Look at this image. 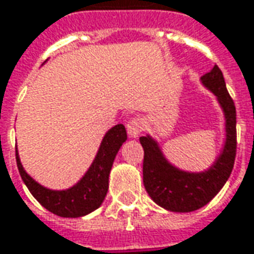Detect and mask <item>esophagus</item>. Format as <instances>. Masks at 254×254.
I'll use <instances>...</instances> for the list:
<instances>
[{
  "instance_id": "34e87169",
  "label": "esophagus",
  "mask_w": 254,
  "mask_h": 254,
  "mask_svg": "<svg viewBox=\"0 0 254 254\" xmlns=\"http://www.w3.org/2000/svg\"><path fill=\"white\" fill-rule=\"evenodd\" d=\"M142 130H144V122L141 119H138V117L131 119L128 124H127V131H128L130 137L132 138H137L142 132Z\"/></svg>"
}]
</instances>
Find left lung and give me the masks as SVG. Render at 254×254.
<instances>
[{
  "instance_id": "left-lung-1",
  "label": "left lung",
  "mask_w": 254,
  "mask_h": 254,
  "mask_svg": "<svg viewBox=\"0 0 254 254\" xmlns=\"http://www.w3.org/2000/svg\"><path fill=\"white\" fill-rule=\"evenodd\" d=\"M202 84L216 97L225 117V144L211 167L190 173L167 162L157 142L149 135L139 138L144 148V185L152 200L166 210L188 213L203 207L227 183L237 155V110L230 97L223 71L217 64L202 76Z\"/></svg>"
}]
</instances>
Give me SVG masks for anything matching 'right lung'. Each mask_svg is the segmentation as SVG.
I'll list each match as a JSON object with an SVG mask.
<instances>
[{"label":"right lung","mask_w":254,"mask_h":254,"mask_svg":"<svg viewBox=\"0 0 254 254\" xmlns=\"http://www.w3.org/2000/svg\"><path fill=\"white\" fill-rule=\"evenodd\" d=\"M126 139L127 132L123 124H117L112 127L105 134L97 156L88 171L76 185H73L69 190H52L40 185L24 171L16 152L17 169L31 195L47 210L61 217H83L91 211L97 210L104 202L109 188L112 164Z\"/></svg>","instance_id":"right-lung-1"}]
</instances>
